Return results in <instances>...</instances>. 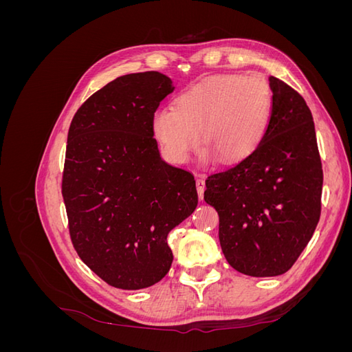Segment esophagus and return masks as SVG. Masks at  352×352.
<instances>
[{
  "label": "esophagus",
  "instance_id": "1",
  "mask_svg": "<svg viewBox=\"0 0 352 352\" xmlns=\"http://www.w3.org/2000/svg\"><path fill=\"white\" fill-rule=\"evenodd\" d=\"M195 184H197L198 197H199V199H202V197H204V189H206V180L202 179V177H197Z\"/></svg>",
  "mask_w": 352,
  "mask_h": 352
}]
</instances>
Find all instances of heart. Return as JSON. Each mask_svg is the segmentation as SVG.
<instances>
[{"instance_id":"b5f03b06","label":"heart","mask_w":352,"mask_h":352,"mask_svg":"<svg viewBox=\"0 0 352 352\" xmlns=\"http://www.w3.org/2000/svg\"><path fill=\"white\" fill-rule=\"evenodd\" d=\"M273 107L272 89L260 74L212 78L179 95L176 109L153 116V132L166 155L186 163L202 142L207 158L239 162L260 146Z\"/></svg>"}]
</instances>
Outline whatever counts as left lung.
Returning <instances> with one entry per match:
<instances>
[{"instance_id": "1", "label": "left lung", "mask_w": 352, "mask_h": 352, "mask_svg": "<svg viewBox=\"0 0 352 352\" xmlns=\"http://www.w3.org/2000/svg\"><path fill=\"white\" fill-rule=\"evenodd\" d=\"M267 132L247 158L206 180L219 212L221 251L233 269L270 278L289 270L310 242L322 211L323 170L304 98L270 76Z\"/></svg>"}]
</instances>
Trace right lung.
I'll use <instances>...</instances> for the list:
<instances>
[{
  "label": "right lung",
  "mask_w": 352,
  "mask_h": 352,
  "mask_svg": "<svg viewBox=\"0 0 352 352\" xmlns=\"http://www.w3.org/2000/svg\"><path fill=\"white\" fill-rule=\"evenodd\" d=\"M173 82L160 72L124 74L74 114L61 192L73 247L109 285L144 289L173 261L167 235L192 214V173L167 164L154 140L153 116Z\"/></svg>",
  "instance_id": "right-lung-1"
}]
</instances>
